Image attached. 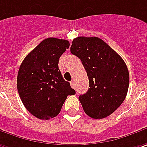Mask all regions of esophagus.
I'll use <instances>...</instances> for the list:
<instances>
[{
    "label": "esophagus",
    "instance_id": "34e87169",
    "mask_svg": "<svg viewBox=\"0 0 147 147\" xmlns=\"http://www.w3.org/2000/svg\"><path fill=\"white\" fill-rule=\"evenodd\" d=\"M71 86L73 89H76V81H75V80H71Z\"/></svg>",
    "mask_w": 147,
    "mask_h": 147
}]
</instances>
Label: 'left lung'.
Masks as SVG:
<instances>
[{
    "label": "left lung",
    "mask_w": 147,
    "mask_h": 147,
    "mask_svg": "<svg viewBox=\"0 0 147 147\" xmlns=\"http://www.w3.org/2000/svg\"><path fill=\"white\" fill-rule=\"evenodd\" d=\"M71 53L79 57L90 82L88 91L79 100L88 116L95 119L112 114L124 101L129 72L123 58L97 37H77Z\"/></svg>",
    "instance_id": "obj_1"
}]
</instances>
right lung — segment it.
<instances>
[{
	"mask_svg": "<svg viewBox=\"0 0 147 147\" xmlns=\"http://www.w3.org/2000/svg\"><path fill=\"white\" fill-rule=\"evenodd\" d=\"M65 39L46 38L22 61L17 76V89L23 105L34 117L47 120L56 117L68 95L76 94L63 79L59 58L69 48Z\"/></svg>",
	"mask_w": 147,
	"mask_h": 147,
	"instance_id": "right-lung-1",
	"label": "right lung"
}]
</instances>
